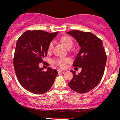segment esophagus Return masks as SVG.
Returning <instances> with one entry per match:
<instances>
[{
  "label": "esophagus",
  "mask_w": 120,
  "mask_h": 120,
  "mask_svg": "<svg viewBox=\"0 0 120 120\" xmlns=\"http://www.w3.org/2000/svg\"><path fill=\"white\" fill-rule=\"evenodd\" d=\"M57 71H58V73H63L64 71L62 70L58 69V70H57Z\"/></svg>",
  "instance_id": "esophagus-1"
}]
</instances>
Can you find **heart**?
I'll return each instance as SVG.
<instances>
[{
    "mask_svg": "<svg viewBox=\"0 0 120 120\" xmlns=\"http://www.w3.org/2000/svg\"><path fill=\"white\" fill-rule=\"evenodd\" d=\"M61 41L63 43L65 47H67L68 49H70L72 47L73 45V41L71 38L69 36H64L61 39ZM53 46H54V42L53 41H51L49 43L48 46V49L47 50L48 52H51L53 49ZM70 61V59L69 58L67 57H64V58H60V59H55L54 60L53 62L57 65V66H59L60 67H65L66 64Z\"/></svg>",
    "mask_w": 120,
    "mask_h": 120,
    "instance_id": "obj_1",
    "label": "heart"
}]
</instances>
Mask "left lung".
<instances>
[{
	"instance_id": "left-lung-1",
	"label": "left lung",
	"mask_w": 120,
	"mask_h": 120,
	"mask_svg": "<svg viewBox=\"0 0 120 120\" xmlns=\"http://www.w3.org/2000/svg\"><path fill=\"white\" fill-rule=\"evenodd\" d=\"M67 34L74 37L81 47L73 65L82 68L79 75L71 71L73 77L68 86L75 92L86 93L98 84L104 74L107 55L103 41L90 32L74 30Z\"/></svg>"
}]
</instances>
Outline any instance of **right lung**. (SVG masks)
Instances as JSON below:
<instances>
[{
  "mask_svg": "<svg viewBox=\"0 0 120 120\" xmlns=\"http://www.w3.org/2000/svg\"><path fill=\"white\" fill-rule=\"evenodd\" d=\"M43 30H27L17 40L13 66L17 80L29 92L43 94L53 86L58 73L49 67L43 71L39 64L47 56L49 45L57 34Z\"/></svg>",
  "mask_w": 120,
  "mask_h": 120,
  "instance_id": "obj_1",
  "label": "right lung"
}]
</instances>
